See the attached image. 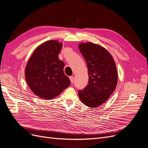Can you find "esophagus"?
Masks as SVG:
<instances>
[{
  "label": "esophagus",
  "instance_id": "1",
  "mask_svg": "<svg viewBox=\"0 0 148 148\" xmlns=\"http://www.w3.org/2000/svg\"><path fill=\"white\" fill-rule=\"evenodd\" d=\"M69 79L71 80V82L73 84L74 82V77H73V76H71V77H69Z\"/></svg>",
  "mask_w": 148,
  "mask_h": 148
}]
</instances>
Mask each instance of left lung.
Here are the masks:
<instances>
[{
  "instance_id": "8db88e82",
  "label": "left lung",
  "mask_w": 148,
  "mask_h": 148,
  "mask_svg": "<svg viewBox=\"0 0 148 148\" xmlns=\"http://www.w3.org/2000/svg\"><path fill=\"white\" fill-rule=\"evenodd\" d=\"M79 51L88 66V85L79 91L81 101L91 108L104 103L116 88L118 74L114 60L106 49L92 42L81 43Z\"/></svg>"
}]
</instances>
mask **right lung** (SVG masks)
Segmentation results:
<instances>
[{
    "mask_svg": "<svg viewBox=\"0 0 148 148\" xmlns=\"http://www.w3.org/2000/svg\"><path fill=\"white\" fill-rule=\"evenodd\" d=\"M62 44L56 40L42 43L33 53L26 66L25 75L36 96L51 99L68 87L71 81L64 73V63L58 58Z\"/></svg>",
    "mask_w": 148,
    "mask_h": 148,
    "instance_id": "right-lung-1",
    "label": "right lung"
}]
</instances>
